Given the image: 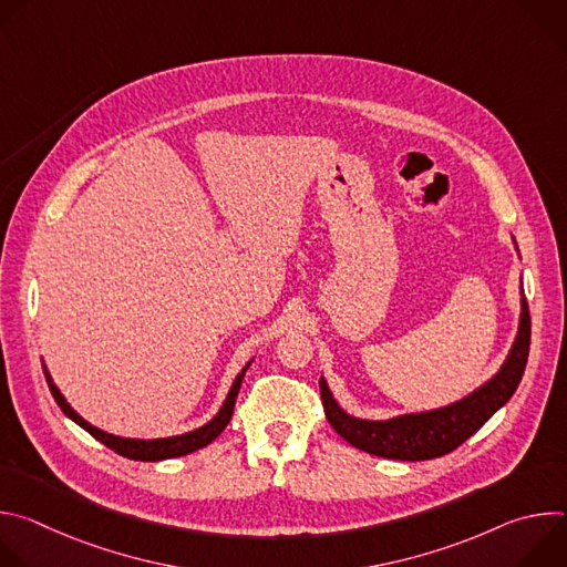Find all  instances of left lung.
<instances>
[{"mask_svg":"<svg viewBox=\"0 0 567 567\" xmlns=\"http://www.w3.org/2000/svg\"><path fill=\"white\" fill-rule=\"evenodd\" d=\"M529 337L532 318L525 293L520 289L518 334L507 359L489 381H484L480 388H475L460 401H453L442 409L406 413L390 420H361L346 413L339 406V401L334 399L326 377H320L322 409H326V417L332 424V429L346 442L370 455L409 462L442 457L455 451L462 442H466L477 429L484 426V422L512 399L527 365Z\"/></svg>","mask_w":567,"mask_h":567,"instance_id":"left-lung-1","label":"left lung"}]
</instances>
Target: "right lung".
<instances>
[{"mask_svg":"<svg viewBox=\"0 0 567 567\" xmlns=\"http://www.w3.org/2000/svg\"><path fill=\"white\" fill-rule=\"evenodd\" d=\"M251 361L241 368V372L235 377L228 394H226V401L221 403L219 413L204 426L190 431V433H184V435H173V437H158V440H134V437H118V435H112V433H105L96 426H92L87 420L80 417L69 403L66 399L62 396V392L58 390V385L53 383L47 365L44 368V377H47V383H49V390L55 399V403L60 406V411L73 420L80 429H85L92 437H96L99 442H103L107 449H112L114 453L123 455V457H130V460H141V462H158V460H171V457H179V455H188L193 451H199L204 446H208L224 429L226 424L230 422L233 417V409H235V399H237V392H239V385H241V379H245L247 370H249Z\"/></svg>","mask_w":567,"mask_h":567,"instance_id":"obj_1","label":"right lung"}]
</instances>
